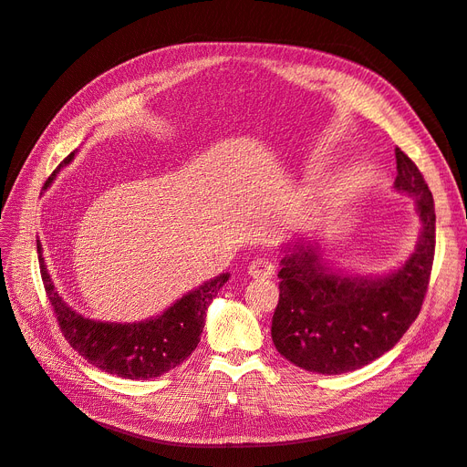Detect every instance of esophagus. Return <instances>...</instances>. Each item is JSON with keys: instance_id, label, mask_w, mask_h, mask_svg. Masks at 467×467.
<instances>
[{"instance_id": "esophagus-1", "label": "esophagus", "mask_w": 467, "mask_h": 467, "mask_svg": "<svg viewBox=\"0 0 467 467\" xmlns=\"http://www.w3.org/2000/svg\"><path fill=\"white\" fill-rule=\"evenodd\" d=\"M247 273L253 276V278H271L273 273H275V265L273 261H268L265 257H257L253 259L247 266Z\"/></svg>"}]
</instances>
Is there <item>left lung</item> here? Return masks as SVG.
Returning a JSON list of instances; mask_svg holds the SVG:
<instances>
[{"label":"left lung","instance_id":"8db88e82","mask_svg":"<svg viewBox=\"0 0 467 467\" xmlns=\"http://www.w3.org/2000/svg\"><path fill=\"white\" fill-rule=\"evenodd\" d=\"M393 187L415 196L420 237L411 257L388 276H347L319 261L317 245L296 239L280 261L273 343L307 372L345 374L386 355L417 319L434 261L436 216L417 165L395 148Z\"/></svg>","mask_w":467,"mask_h":467}]
</instances>
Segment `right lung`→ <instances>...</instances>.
Instances as JSON below:
<instances>
[{"mask_svg":"<svg viewBox=\"0 0 467 467\" xmlns=\"http://www.w3.org/2000/svg\"><path fill=\"white\" fill-rule=\"evenodd\" d=\"M74 155L76 151L69 153L60 167L72 161ZM60 167L48 177L45 189L54 181V175L60 171ZM36 253L42 285H45L56 319H58L62 335L69 347H74V350L97 366L99 370L117 374L126 379L158 378L177 368L182 360L189 358L201 341L210 302L216 298L218 290L230 278L228 273H223L206 280L204 285L182 296L171 307H167L161 316L138 323H109L83 317L76 309L69 307L54 288L38 239Z\"/></svg>","mask_w":467,"mask_h":467,"instance_id":"obj_1","label":"right lung"}]
</instances>
